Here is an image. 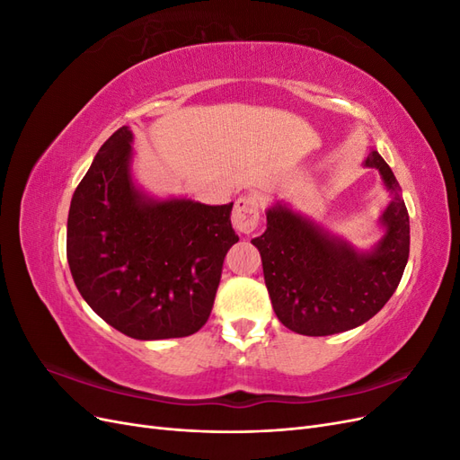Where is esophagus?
<instances>
[{
  "label": "esophagus",
  "mask_w": 460,
  "mask_h": 460,
  "mask_svg": "<svg viewBox=\"0 0 460 460\" xmlns=\"http://www.w3.org/2000/svg\"><path fill=\"white\" fill-rule=\"evenodd\" d=\"M232 225L240 234H252L259 225V199L255 196H242L234 205Z\"/></svg>",
  "instance_id": "obj_1"
}]
</instances>
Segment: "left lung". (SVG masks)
Instances as JSON below:
<instances>
[{"instance_id": "obj_1", "label": "left lung", "mask_w": 460, "mask_h": 460, "mask_svg": "<svg viewBox=\"0 0 460 460\" xmlns=\"http://www.w3.org/2000/svg\"><path fill=\"white\" fill-rule=\"evenodd\" d=\"M365 169L378 171L389 201L380 240L358 249L284 201L267 211L259 249L264 284L280 323L301 336H332L365 324L394 296L409 261V213L392 169L368 149Z\"/></svg>"}]
</instances>
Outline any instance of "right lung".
I'll list each match as a JSON object with an SVG mask.
<instances>
[{"mask_svg":"<svg viewBox=\"0 0 460 460\" xmlns=\"http://www.w3.org/2000/svg\"><path fill=\"white\" fill-rule=\"evenodd\" d=\"M134 134L97 151L66 220V259L80 296L134 340L196 333L211 314L222 262L238 242L232 205L157 198L132 172Z\"/></svg>","mask_w":460,"mask_h":460,"instance_id":"obj_1","label":"right lung"}]
</instances>
